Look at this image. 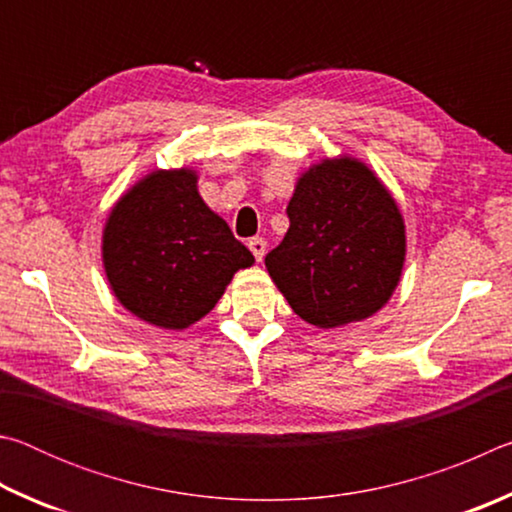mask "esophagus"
<instances>
[{"mask_svg": "<svg viewBox=\"0 0 512 512\" xmlns=\"http://www.w3.org/2000/svg\"><path fill=\"white\" fill-rule=\"evenodd\" d=\"M248 248H250V253L255 255L257 262H262L264 253H266V241L262 237H255V239L248 241Z\"/></svg>", "mask_w": 512, "mask_h": 512, "instance_id": "34e87169", "label": "esophagus"}]
</instances>
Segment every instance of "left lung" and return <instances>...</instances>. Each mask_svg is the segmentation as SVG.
Instances as JSON below:
<instances>
[{
  "label": "left lung",
  "instance_id": "left-lung-1",
  "mask_svg": "<svg viewBox=\"0 0 512 512\" xmlns=\"http://www.w3.org/2000/svg\"><path fill=\"white\" fill-rule=\"evenodd\" d=\"M287 214V235L264 264L302 320L334 329L386 307L402 280L406 225L366 162L343 153L309 164Z\"/></svg>",
  "mask_w": 512,
  "mask_h": 512
}]
</instances>
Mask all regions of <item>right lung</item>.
I'll return each mask as SVG.
<instances>
[{
    "label": "right lung",
    "mask_w": 512,
    "mask_h": 512,
    "mask_svg": "<svg viewBox=\"0 0 512 512\" xmlns=\"http://www.w3.org/2000/svg\"><path fill=\"white\" fill-rule=\"evenodd\" d=\"M101 259L112 296L144 323L183 332L255 264L198 194L192 167L153 169L110 207Z\"/></svg>",
    "instance_id": "right-lung-1"
}]
</instances>
